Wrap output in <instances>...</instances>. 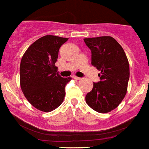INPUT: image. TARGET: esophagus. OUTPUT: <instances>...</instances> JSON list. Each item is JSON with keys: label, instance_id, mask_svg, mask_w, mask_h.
<instances>
[{"label": "esophagus", "instance_id": "esophagus-1", "mask_svg": "<svg viewBox=\"0 0 149 149\" xmlns=\"http://www.w3.org/2000/svg\"><path fill=\"white\" fill-rule=\"evenodd\" d=\"M73 78H74V79H75V80H80V79H81V77H76V76H73Z\"/></svg>", "mask_w": 149, "mask_h": 149}]
</instances>
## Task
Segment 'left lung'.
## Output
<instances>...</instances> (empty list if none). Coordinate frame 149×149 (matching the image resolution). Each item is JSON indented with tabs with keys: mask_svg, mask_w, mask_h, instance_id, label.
Segmentation results:
<instances>
[{
	"mask_svg": "<svg viewBox=\"0 0 149 149\" xmlns=\"http://www.w3.org/2000/svg\"><path fill=\"white\" fill-rule=\"evenodd\" d=\"M91 52V65L101 71L100 81L85 97L86 103L98 113L114 110L123 100L130 79V65L121 45L111 36L84 39Z\"/></svg>",
	"mask_w": 149,
	"mask_h": 149,
	"instance_id": "8db88e82",
	"label": "left lung"
}]
</instances>
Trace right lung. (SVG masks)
I'll list each match as a JSON object with an SVG mask.
<instances>
[{
  "label": "right lung",
  "mask_w": 149,
  "mask_h": 149,
  "mask_svg": "<svg viewBox=\"0 0 149 149\" xmlns=\"http://www.w3.org/2000/svg\"><path fill=\"white\" fill-rule=\"evenodd\" d=\"M68 38L48 35L27 49L19 67L20 87L28 101L38 110L50 112L59 107L65 96V86L72 77L56 74L58 51Z\"/></svg>",
  "instance_id": "add662e5"
}]
</instances>
